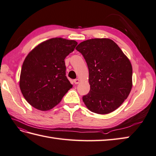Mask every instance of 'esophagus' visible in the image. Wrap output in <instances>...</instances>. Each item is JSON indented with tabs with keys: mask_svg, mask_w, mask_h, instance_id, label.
<instances>
[{
	"mask_svg": "<svg viewBox=\"0 0 156 156\" xmlns=\"http://www.w3.org/2000/svg\"><path fill=\"white\" fill-rule=\"evenodd\" d=\"M79 82H80V80H79V79H75V80H74V83H75V84H76V85L79 84Z\"/></svg>",
	"mask_w": 156,
	"mask_h": 156,
	"instance_id": "1",
	"label": "esophagus"
}]
</instances>
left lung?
Wrapping results in <instances>:
<instances>
[{
	"instance_id": "obj_1",
	"label": "left lung",
	"mask_w": 156,
	"mask_h": 156,
	"mask_svg": "<svg viewBox=\"0 0 156 156\" xmlns=\"http://www.w3.org/2000/svg\"><path fill=\"white\" fill-rule=\"evenodd\" d=\"M89 69L90 91L83 97L92 112L107 114L127 98L132 87V67L119 46L109 39H92L79 44Z\"/></svg>"
}]
</instances>
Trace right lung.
<instances>
[{
	"instance_id": "obj_1",
	"label": "right lung",
	"mask_w": 156,
	"mask_h": 156,
	"mask_svg": "<svg viewBox=\"0 0 156 156\" xmlns=\"http://www.w3.org/2000/svg\"><path fill=\"white\" fill-rule=\"evenodd\" d=\"M77 43L63 38H53L31 51L23 62L20 89L30 105L47 111L60 103L73 85L66 77L65 58Z\"/></svg>"
}]
</instances>
